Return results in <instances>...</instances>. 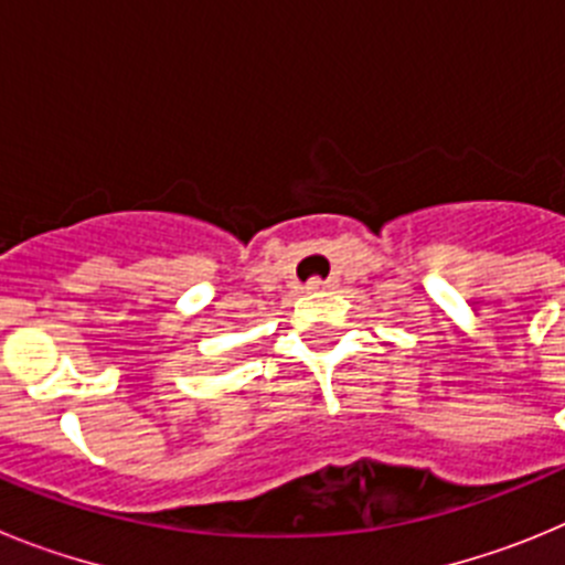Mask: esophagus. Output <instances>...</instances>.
<instances>
[{"instance_id":"34e87169","label":"esophagus","mask_w":565,"mask_h":565,"mask_svg":"<svg viewBox=\"0 0 565 565\" xmlns=\"http://www.w3.org/2000/svg\"><path fill=\"white\" fill-rule=\"evenodd\" d=\"M326 288H337V279H308V291H326Z\"/></svg>"}]
</instances>
